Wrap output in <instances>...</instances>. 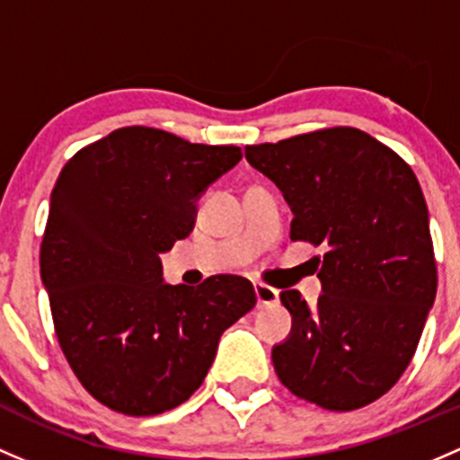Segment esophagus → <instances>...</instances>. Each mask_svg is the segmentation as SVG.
Wrapping results in <instances>:
<instances>
[{"label": "esophagus", "instance_id": "obj_1", "mask_svg": "<svg viewBox=\"0 0 460 460\" xmlns=\"http://www.w3.org/2000/svg\"><path fill=\"white\" fill-rule=\"evenodd\" d=\"M254 295H257V305H274L279 301V290L265 286V283H254Z\"/></svg>", "mask_w": 460, "mask_h": 460}]
</instances>
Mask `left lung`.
<instances>
[{
  "label": "left lung",
  "instance_id": "8db88e82",
  "mask_svg": "<svg viewBox=\"0 0 460 460\" xmlns=\"http://www.w3.org/2000/svg\"><path fill=\"white\" fill-rule=\"evenodd\" d=\"M245 159L292 208L290 239L325 248L316 305L281 292L292 332L272 348L279 381L323 410L370 405L410 366L437 296L419 179L394 150L349 126L245 146Z\"/></svg>",
  "mask_w": 460,
  "mask_h": 460
}]
</instances>
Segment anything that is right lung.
I'll use <instances>...</instances> for the list:
<instances>
[{
  "mask_svg": "<svg viewBox=\"0 0 460 460\" xmlns=\"http://www.w3.org/2000/svg\"><path fill=\"white\" fill-rule=\"evenodd\" d=\"M241 161L146 126L112 130L61 168L40 250L57 341L84 387L128 416L181 405L221 334L250 312L248 279L164 283L159 254L195 228L197 199Z\"/></svg>",
  "mask_w": 460,
  "mask_h": 460,
  "instance_id": "right-lung-1",
  "label": "right lung"
}]
</instances>
